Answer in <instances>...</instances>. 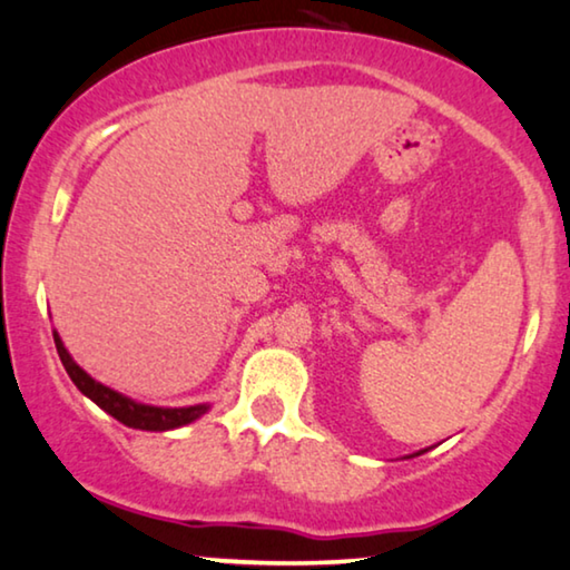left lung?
I'll list each match as a JSON object with an SVG mask.
<instances>
[{
    "instance_id": "8db88e82",
    "label": "left lung",
    "mask_w": 570,
    "mask_h": 570,
    "mask_svg": "<svg viewBox=\"0 0 570 570\" xmlns=\"http://www.w3.org/2000/svg\"><path fill=\"white\" fill-rule=\"evenodd\" d=\"M423 452H429V449H421V452H415V454H411V456H419V454H423ZM411 456H407V460H411Z\"/></svg>"
}]
</instances>
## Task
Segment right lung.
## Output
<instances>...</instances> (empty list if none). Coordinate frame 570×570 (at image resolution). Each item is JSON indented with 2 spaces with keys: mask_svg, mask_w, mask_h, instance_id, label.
Returning a JSON list of instances; mask_svg holds the SVG:
<instances>
[{
  "mask_svg": "<svg viewBox=\"0 0 570 570\" xmlns=\"http://www.w3.org/2000/svg\"><path fill=\"white\" fill-rule=\"evenodd\" d=\"M53 343H56V351H59L61 364H63V368H67V374L71 376V382L77 384V390L82 392L85 397H90L95 405L102 407L108 415H114L116 421H121L128 429L173 431V429L188 426V423L198 421L204 413L212 411V405L208 403L186 405V407H163V405L136 403V400L124 395V392L110 390L108 384H102L95 380V376L87 374L85 368L79 366L75 358H71L67 346H63L61 335L56 331H53Z\"/></svg>",
  "mask_w": 570,
  "mask_h": 570,
  "instance_id": "1",
  "label": "right lung"
}]
</instances>
